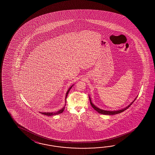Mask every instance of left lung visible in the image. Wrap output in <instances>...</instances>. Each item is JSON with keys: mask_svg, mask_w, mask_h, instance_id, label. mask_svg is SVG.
Returning a JSON list of instances; mask_svg holds the SVG:
<instances>
[{"mask_svg": "<svg viewBox=\"0 0 155 155\" xmlns=\"http://www.w3.org/2000/svg\"><path fill=\"white\" fill-rule=\"evenodd\" d=\"M136 98H137V97L135 98V100H134L130 105H129L127 106V107H125V108H124V109L119 110H116V111H108V110H104L100 109L99 107H96V106L92 103L91 97H90V96H89V99H90V104H91V105L92 107L94 108V109L95 110H96L97 112H99V114H103V115H114L118 114H120V113H121V112L124 111L125 110H126V109H128L129 107L132 104V103L135 101V100L136 99Z\"/></svg>", "mask_w": 155, "mask_h": 155, "instance_id": "8db88e82", "label": "left lung"}]
</instances>
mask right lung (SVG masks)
<instances>
[{"instance_id":"add662e5","label":"right lung","mask_w":155,"mask_h":155,"mask_svg":"<svg viewBox=\"0 0 155 155\" xmlns=\"http://www.w3.org/2000/svg\"><path fill=\"white\" fill-rule=\"evenodd\" d=\"M74 84H73V85L71 86L70 87H69V89L68 90V91H67V92L66 93V95H65V104H66V98H67V96L68 95V93L70 91V89L72 88V87H73V85H74ZM65 105H66V104H65V105L64 106L62 107V109H60L59 110H58V111H57L56 112H40V114H43V115H45L47 116H54V115H58V114H61V113H62L64 111V109H65Z\"/></svg>"}]
</instances>
